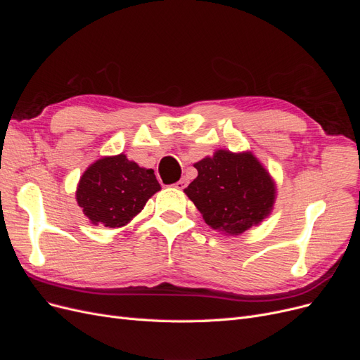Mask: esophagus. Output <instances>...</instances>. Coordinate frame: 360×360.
<instances>
[{"label": "esophagus", "instance_id": "1", "mask_svg": "<svg viewBox=\"0 0 360 360\" xmlns=\"http://www.w3.org/2000/svg\"><path fill=\"white\" fill-rule=\"evenodd\" d=\"M188 183H189V181H188V179H186V177H181L177 183H174V188L181 191V189H184V188L188 186Z\"/></svg>", "mask_w": 360, "mask_h": 360}]
</instances>
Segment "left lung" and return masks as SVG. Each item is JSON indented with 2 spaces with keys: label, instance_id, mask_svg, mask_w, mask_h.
I'll return each instance as SVG.
<instances>
[{
  "label": "left lung",
  "instance_id": "obj_1",
  "mask_svg": "<svg viewBox=\"0 0 360 360\" xmlns=\"http://www.w3.org/2000/svg\"><path fill=\"white\" fill-rule=\"evenodd\" d=\"M193 167L198 177L184 193L213 230L238 236L266 219L274 209L275 181L250 151L217 150Z\"/></svg>",
  "mask_w": 360,
  "mask_h": 360
}]
</instances>
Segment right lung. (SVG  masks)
Here are the masks:
<instances>
[{
  "label": "right lung",
  "instance_id": "add662e5",
  "mask_svg": "<svg viewBox=\"0 0 360 360\" xmlns=\"http://www.w3.org/2000/svg\"><path fill=\"white\" fill-rule=\"evenodd\" d=\"M158 191L155 171L141 168L122 153L105 156L85 169L76 201L91 224L120 228L132 221Z\"/></svg>",
  "mask_w": 360,
  "mask_h": 360
}]
</instances>
